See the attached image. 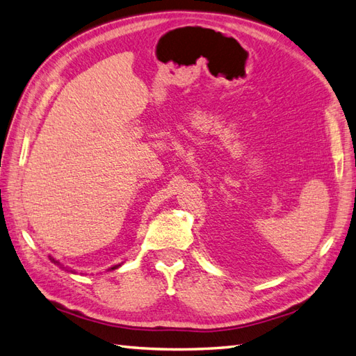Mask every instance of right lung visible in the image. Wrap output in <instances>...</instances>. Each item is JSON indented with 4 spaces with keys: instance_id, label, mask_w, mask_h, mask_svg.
<instances>
[{
    "instance_id": "1",
    "label": "right lung",
    "mask_w": 356,
    "mask_h": 356,
    "mask_svg": "<svg viewBox=\"0 0 356 356\" xmlns=\"http://www.w3.org/2000/svg\"><path fill=\"white\" fill-rule=\"evenodd\" d=\"M51 260H53V262H54V264H58V262H56V260H54V259H51ZM118 266H120V265H115V266H113V268H111V270H115V268H118Z\"/></svg>"
}]
</instances>
